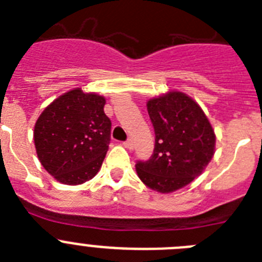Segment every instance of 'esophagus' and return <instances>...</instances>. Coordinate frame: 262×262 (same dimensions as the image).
<instances>
[{
  "label": "esophagus",
  "instance_id": "obj_1",
  "mask_svg": "<svg viewBox=\"0 0 262 262\" xmlns=\"http://www.w3.org/2000/svg\"><path fill=\"white\" fill-rule=\"evenodd\" d=\"M123 145H124V147H126V148H128V149H133V148H134L133 140H131V139H128L127 142H124Z\"/></svg>",
  "mask_w": 262,
  "mask_h": 262
}]
</instances>
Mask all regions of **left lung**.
<instances>
[{"label": "left lung", "instance_id": "8db88e82", "mask_svg": "<svg viewBox=\"0 0 262 262\" xmlns=\"http://www.w3.org/2000/svg\"><path fill=\"white\" fill-rule=\"evenodd\" d=\"M147 110L155 128V149L136 163L139 178L149 189L172 193L190 184L209 165L215 134L201 106L181 92L149 99Z\"/></svg>", "mask_w": 262, "mask_h": 262}]
</instances>
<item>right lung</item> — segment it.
Masks as SVG:
<instances>
[{"instance_id": "right-lung-1", "label": "right lung", "mask_w": 262, "mask_h": 262, "mask_svg": "<svg viewBox=\"0 0 262 262\" xmlns=\"http://www.w3.org/2000/svg\"><path fill=\"white\" fill-rule=\"evenodd\" d=\"M105 103L102 96L77 88L55 99L36 120L39 161L61 184H84L98 173L110 144Z\"/></svg>"}]
</instances>
